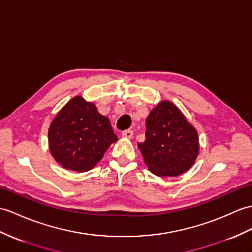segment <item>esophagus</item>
<instances>
[{"label": "esophagus", "mask_w": 252, "mask_h": 252, "mask_svg": "<svg viewBox=\"0 0 252 252\" xmlns=\"http://www.w3.org/2000/svg\"><path fill=\"white\" fill-rule=\"evenodd\" d=\"M121 135L126 138H132L133 137V131L132 130H125L122 131Z\"/></svg>", "instance_id": "1"}]
</instances>
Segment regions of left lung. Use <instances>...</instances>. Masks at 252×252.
Wrapping results in <instances>:
<instances>
[{"label":"left lung","mask_w":252,"mask_h":252,"mask_svg":"<svg viewBox=\"0 0 252 252\" xmlns=\"http://www.w3.org/2000/svg\"><path fill=\"white\" fill-rule=\"evenodd\" d=\"M146 139L137 146L149 171L159 177H176L194 164L198 136L177 106L162 101L146 119Z\"/></svg>","instance_id":"left-lung-1"}]
</instances>
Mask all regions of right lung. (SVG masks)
<instances>
[{"instance_id":"right-lung-1","label":"right lung","mask_w":252,"mask_h":252,"mask_svg":"<svg viewBox=\"0 0 252 252\" xmlns=\"http://www.w3.org/2000/svg\"><path fill=\"white\" fill-rule=\"evenodd\" d=\"M117 139L109 120L81 96L73 97L58 113L48 130L55 160L62 167L80 173L94 167Z\"/></svg>"}]
</instances>
